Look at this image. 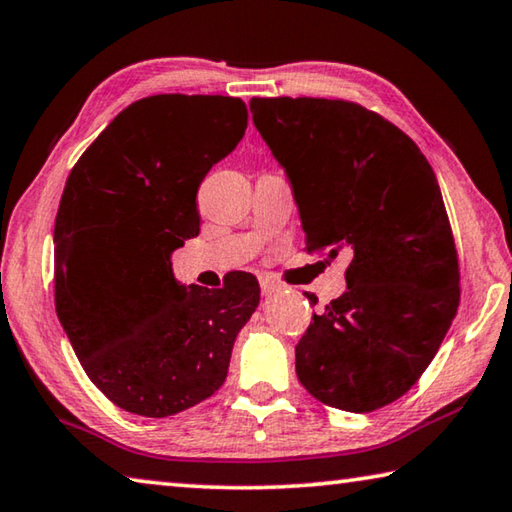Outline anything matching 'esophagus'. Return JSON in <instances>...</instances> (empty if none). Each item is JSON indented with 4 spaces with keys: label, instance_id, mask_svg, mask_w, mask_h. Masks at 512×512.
<instances>
[{
    "label": "esophagus",
    "instance_id": "34e87169",
    "mask_svg": "<svg viewBox=\"0 0 512 512\" xmlns=\"http://www.w3.org/2000/svg\"><path fill=\"white\" fill-rule=\"evenodd\" d=\"M259 287H262V293H264V296H275L277 291H282L280 284L273 282L271 277H264V275L259 277Z\"/></svg>",
    "mask_w": 512,
    "mask_h": 512
}]
</instances>
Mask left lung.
Here are the masks:
<instances>
[{
    "instance_id": "left-lung-1",
    "label": "left lung",
    "mask_w": 512,
    "mask_h": 512,
    "mask_svg": "<svg viewBox=\"0 0 512 512\" xmlns=\"http://www.w3.org/2000/svg\"><path fill=\"white\" fill-rule=\"evenodd\" d=\"M250 112L287 173L309 253L352 255L348 289L296 345L300 384L334 409H381L427 370L461 298L436 173L409 135L359 103L255 97Z\"/></svg>"
}]
</instances>
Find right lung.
Returning <instances> with one entry per match:
<instances>
[{"mask_svg": "<svg viewBox=\"0 0 512 512\" xmlns=\"http://www.w3.org/2000/svg\"><path fill=\"white\" fill-rule=\"evenodd\" d=\"M248 126L246 103L155 94L121 110L69 173L54 225L56 314L92 384L119 409L167 418L228 377L259 284L185 287L171 253L201 230L196 192Z\"/></svg>", "mask_w": 512, "mask_h": 512, "instance_id": "right-lung-1", "label": "right lung"}]
</instances>
